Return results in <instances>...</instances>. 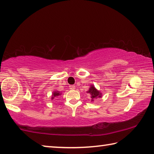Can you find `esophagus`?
Here are the masks:
<instances>
[{"mask_svg": "<svg viewBox=\"0 0 154 154\" xmlns=\"http://www.w3.org/2000/svg\"><path fill=\"white\" fill-rule=\"evenodd\" d=\"M70 89L71 90H75V85H70Z\"/></svg>", "mask_w": 154, "mask_h": 154, "instance_id": "esophagus-1", "label": "esophagus"}]
</instances>
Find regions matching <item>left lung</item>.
<instances>
[{
  "label": "left lung",
  "instance_id": "left-lung-1",
  "mask_svg": "<svg viewBox=\"0 0 154 154\" xmlns=\"http://www.w3.org/2000/svg\"><path fill=\"white\" fill-rule=\"evenodd\" d=\"M88 93H89L91 95V98H92V101H94V99L95 98H100L101 96V93L99 92L97 89H96L94 85H91V87L90 88L89 90L87 92Z\"/></svg>",
  "mask_w": 154,
  "mask_h": 154
}]
</instances>
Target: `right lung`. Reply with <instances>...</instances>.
Listing matches in <instances>:
<instances>
[{"mask_svg": "<svg viewBox=\"0 0 154 154\" xmlns=\"http://www.w3.org/2000/svg\"><path fill=\"white\" fill-rule=\"evenodd\" d=\"M61 94V93H60L58 91H54V92H53V94H52V96H51V99L53 100V99L55 98V97H57V96H58Z\"/></svg>", "mask_w": 154, "mask_h": 154, "instance_id": "add662e5", "label": "right lung"}]
</instances>
